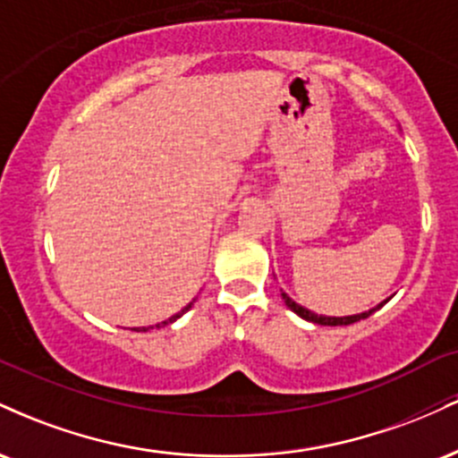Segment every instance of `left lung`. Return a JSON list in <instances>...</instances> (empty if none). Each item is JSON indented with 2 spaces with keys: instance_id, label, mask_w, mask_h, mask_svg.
<instances>
[{
  "instance_id": "obj_1",
  "label": "left lung",
  "mask_w": 458,
  "mask_h": 458,
  "mask_svg": "<svg viewBox=\"0 0 458 458\" xmlns=\"http://www.w3.org/2000/svg\"><path fill=\"white\" fill-rule=\"evenodd\" d=\"M282 299H284V303H286V306L297 314V317L306 318V320H310V323H317V325H331V327H338V325H351V323H357V320H361V318H368L372 312H377V310H379L383 303H386V301H383L377 308L368 310V312H361V314H353V317H320V314H314L303 306H299V303L293 301V299L288 297L286 293H282Z\"/></svg>"
}]
</instances>
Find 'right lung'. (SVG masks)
Here are the masks:
<instances>
[{
  "instance_id": "obj_1",
  "label": "right lung",
  "mask_w": 458,
  "mask_h": 458,
  "mask_svg": "<svg viewBox=\"0 0 458 458\" xmlns=\"http://www.w3.org/2000/svg\"><path fill=\"white\" fill-rule=\"evenodd\" d=\"M189 308H191V303H189V306L185 308V310H182V312H178V314H174V317H172V318H167V320H163V323H159V325H155V327H165V325H170V323H174V320L178 318V317H182V314H185L187 312V310ZM148 329H152V327H135L133 331H148Z\"/></svg>"
}]
</instances>
